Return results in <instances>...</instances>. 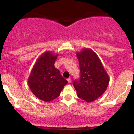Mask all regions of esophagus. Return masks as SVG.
Wrapping results in <instances>:
<instances>
[{"label":"esophagus","instance_id":"34e87169","mask_svg":"<svg viewBox=\"0 0 134 134\" xmlns=\"http://www.w3.org/2000/svg\"><path fill=\"white\" fill-rule=\"evenodd\" d=\"M67 81H68V83H70L72 82V80L70 78H69V79H67Z\"/></svg>","mask_w":134,"mask_h":134}]
</instances>
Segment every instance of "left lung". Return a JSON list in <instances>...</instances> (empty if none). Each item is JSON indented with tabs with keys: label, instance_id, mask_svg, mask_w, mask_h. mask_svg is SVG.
I'll return each mask as SVG.
<instances>
[{
	"label": "left lung",
	"instance_id": "1",
	"mask_svg": "<svg viewBox=\"0 0 134 134\" xmlns=\"http://www.w3.org/2000/svg\"><path fill=\"white\" fill-rule=\"evenodd\" d=\"M80 68V79L73 85L79 98L92 102L105 92L110 77L99 57L93 50L84 48L76 53Z\"/></svg>",
	"mask_w": 134,
	"mask_h": 134
}]
</instances>
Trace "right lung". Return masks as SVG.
<instances>
[{
    "label": "right lung",
    "mask_w": 134,
    "mask_h": 134,
    "mask_svg": "<svg viewBox=\"0 0 134 134\" xmlns=\"http://www.w3.org/2000/svg\"><path fill=\"white\" fill-rule=\"evenodd\" d=\"M58 54L47 51L41 54L35 62L28 77L30 90L38 99L48 102L59 96L67 81L55 67Z\"/></svg>",
    "instance_id": "add662e5"
}]
</instances>
